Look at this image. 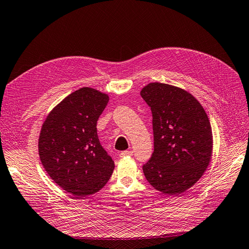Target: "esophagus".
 Here are the masks:
<instances>
[{
	"instance_id": "1",
	"label": "esophagus",
	"mask_w": 249,
	"mask_h": 249,
	"mask_svg": "<svg viewBox=\"0 0 249 249\" xmlns=\"http://www.w3.org/2000/svg\"><path fill=\"white\" fill-rule=\"evenodd\" d=\"M130 156H133V152L132 150H124V152H122L119 154V157H130Z\"/></svg>"
}]
</instances>
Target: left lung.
<instances>
[{
	"mask_svg": "<svg viewBox=\"0 0 249 249\" xmlns=\"http://www.w3.org/2000/svg\"><path fill=\"white\" fill-rule=\"evenodd\" d=\"M153 114L154 153L142 169L147 182L179 194L201 178L212 158L213 135L207 113L185 90L149 83L141 90Z\"/></svg>",
	"mask_w": 249,
	"mask_h": 249,
	"instance_id": "obj_1",
	"label": "left lung"
}]
</instances>
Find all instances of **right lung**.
<instances>
[{"label":"right lung","instance_id":"add662e5","mask_svg":"<svg viewBox=\"0 0 249 249\" xmlns=\"http://www.w3.org/2000/svg\"><path fill=\"white\" fill-rule=\"evenodd\" d=\"M108 102L107 94L80 88L58 104L42 124L40 161L52 179L76 197L100 191L114 169L96 130Z\"/></svg>","mask_w":249,"mask_h":249}]
</instances>
